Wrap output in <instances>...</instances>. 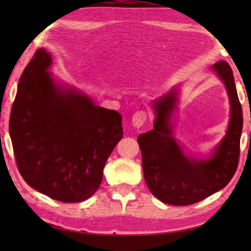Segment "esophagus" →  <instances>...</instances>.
Segmentation results:
<instances>
[{
  "instance_id": "obj_1",
  "label": "esophagus",
  "mask_w": 251,
  "mask_h": 251,
  "mask_svg": "<svg viewBox=\"0 0 251 251\" xmlns=\"http://www.w3.org/2000/svg\"><path fill=\"white\" fill-rule=\"evenodd\" d=\"M146 113L144 112V110H138V112H136L133 117H131V123H133V125L135 127H141L144 125V123L146 122Z\"/></svg>"
}]
</instances>
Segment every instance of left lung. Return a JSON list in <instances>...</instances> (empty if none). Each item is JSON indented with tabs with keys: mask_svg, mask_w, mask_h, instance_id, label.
I'll return each instance as SVG.
<instances>
[{
	"mask_svg": "<svg viewBox=\"0 0 251 251\" xmlns=\"http://www.w3.org/2000/svg\"><path fill=\"white\" fill-rule=\"evenodd\" d=\"M211 71L226 87L230 118L226 135L207 158L187 155L173 134V114L178 109V86L152 100L154 128L137 137L148 188L156 198L169 205L187 206L201 201L223 189L236 173L243 130V109L228 63H216Z\"/></svg>",
	"mask_w": 251,
	"mask_h": 251,
	"instance_id": "left-lung-1",
	"label": "left lung"
}]
</instances>
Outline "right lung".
<instances>
[{
	"instance_id": "add662e5",
	"label": "right lung",
	"mask_w": 251,
	"mask_h": 251,
	"mask_svg": "<svg viewBox=\"0 0 251 251\" xmlns=\"http://www.w3.org/2000/svg\"><path fill=\"white\" fill-rule=\"evenodd\" d=\"M52 64V55L40 49L25 67L8 131L24 180L55 201L79 202L99 189L106 160L123 138L122 115L58 82Z\"/></svg>"
}]
</instances>
